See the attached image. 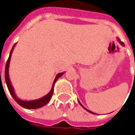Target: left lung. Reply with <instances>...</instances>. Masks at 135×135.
<instances>
[{
	"label": "left lung",
	"instance_id": "1",
	"mask_svg": "<svg viewBox=\"0 0 135 135\" xmlns=\"http://www.w3.org/2000/svg\"><path fill=\"white\" fill-rule=\"evenodd\" d=\"M117 40H118V42H119V43H120V45H123V46H124V45H124V43H123V42H121V41H120V39L118 38H117ZM78 103H79V104H80V106H81V107H82L83 108V109H85V110H86L87 111H88L89 113H92V114H96V113H94V112H92V111H90V110H88V109H87L86 108H85V107L84 106H83V105L82 104H81V103L80 102V101H78Z\"/></svg>",
	"mask_w": 135,
	"mask_h": 135
}]
</instances>
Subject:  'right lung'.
<instances>
[{
	"mask_svg": "<svg viewBox=\"0 0 135 135\" xmlns=\"http://www.w3.org/2000/svg\"><path fill=\"white\" fill-rule=\"evenodd\" d=\"M16 44L13 45L11 51H10V53H9V58L7 59V63H6V66H5V82H6V84H7V88L9 90V93L12 95V97H13V99L16 101V102L19 104L21 106V107H24L25 109H39V108H41L43 107V106L46 105L47 103L50 102V100L52 98V96L53 94V92H54V85H55V83L57 80V79L59 78H60L64 74V72H62V73H59L56 76L55 80H54V82L52 83V89L50 91L49 93L43 96V97H41L40 99H35V100H22L20 99V98H18L17 95H16L15 92V90H14L13 87H12V85L11 84V82H10V80H9V62H10V59H11L12 53V51L14 50V47H15Z\"/></svg>",
	"mask_w": 135,
	"mask_h": 135,
	"instance_id": "add662e5",
	"label": "right lung"
}]
</instances>
